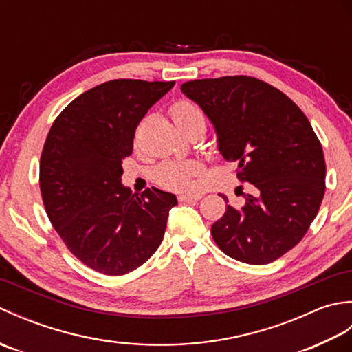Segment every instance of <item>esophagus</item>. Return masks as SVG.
<instances>
[{
  "label": "esophagus",
  "instance_id": "1",
  "mask_svg": "<svg viewBox=\"0 0 352 352\" xmlns=\"http://www.w3.org/2000/svg\"><path fill=\"white\" fill-rule=\"evenodd\" d=\"M203 198L201 193H180L178 195V201H199Z\"/></svg>",
  "mask_w": 352,
  "mask_h": 352
}]
</instances>
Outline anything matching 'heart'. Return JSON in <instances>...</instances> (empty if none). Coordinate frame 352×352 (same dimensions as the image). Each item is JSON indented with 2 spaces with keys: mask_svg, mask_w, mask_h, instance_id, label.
<instances>
[{
  "mask_svg": "<svg viewBox=\"0 0 352 352\" xmlns=\"http://www.w3.org/2000/svg\"><path fill=\"white\" fill-rule=\"evenodd\" d=\"M172 116L178 126L195 121H204V115L195 104L180 101L172 107ZM203 174V164L197 160L166 162L155 169L154 178L160 186L177 192H189L195 186L198 177Z\"/></svg>",
  "mask_w": 352,
  "mask_h": 352,
  "instance_id": "heart-1",
  "label": "heart"
}]
</instances>
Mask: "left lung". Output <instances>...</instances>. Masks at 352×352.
<instances>
[{"instance_id":"left-lung-1","label":"left lung","mask_w":352,"mask_h":352,"mask_svg":"<svg viewBox=\"0 0 352 352\" xmlns=\"http://www.w3.org/2000/svg\"><path fill=\"white\" fill-rule=\"evenodd\" d=\"M182 92L213 124L219 153L237 162L239 180L252 184L245 204L227 206L212 226L216 245L250 265L280 258L307 233L325 193L322 146L309 119L289 96L252 77L193 80Z\"/></svg>"}]
</instances>
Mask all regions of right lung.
<instances>
[{"mask_svg":"<svg viewBox=\"0 0 352 352\" xmlns=\"http://www.w3.org/2000/svg\"><path fill=\"white\" fill-rule=\"evenodd\" d=\"M175 81L111 80L77 96L57 116L41 157V192L52 227L96 272L124 275L159 248L174 193L125 188L122 160L136 126Z\"/></svg>","mask_w":352,"mask_h":352,"instance_id":"right-lung-1","label":"right lung"}]
</instances>
